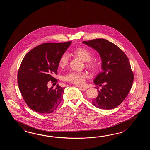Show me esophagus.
<instances>
[{"label":"esophagus","instance_id":"esophagus-1","mask_svg":"<svg viewBox=\"0 0 150 150\" xmlns=\"http://www.w3.org/2000/svg\"><path fill=\"white\" fill-rule=\"evenodd\" d=\"M78 87L80 89L82 90V91H86L87 90V87H82V86H78Z\"/></svg>","mask_w":150,"mask_h":150}]
</instances>
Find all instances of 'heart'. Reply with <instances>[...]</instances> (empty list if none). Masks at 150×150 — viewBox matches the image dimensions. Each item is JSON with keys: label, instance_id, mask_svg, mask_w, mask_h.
I'll return each mask as SVG.
<instances>
[{"label": "heart", "instance_id": "1", "mask_svg": "<svg viewBox=\"0 0 150 150\" xmlns=\"http://www.w3.org/2000/svg\"><path fill=\"white\" fill-rule=\"evenodd\" d=\"M74 54L86 62V67L93 72L98 70L99 64L97 61L92 59L93 52L88 48L80 47L77 48L74 51ZM69 62V56L67 53H63L59 58L58 65L61 68L67 65ZM87 74L83 72H71L64 77L65 80L69 83H73L78 85H83L85 83Z\"/></svg>", "mask_w": 150, "mask_h": 150}]
</instances>
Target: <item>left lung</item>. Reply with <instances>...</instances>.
Here are the masks:
<instances>
[{
    "instance_id": "obj_1",
    "label": "left lung",
    "mask_w": 150,
    "mask_h": 150,
    "mask_svg": "<svg viewBox=\"0 0 150 150\" xmlns=\"http://www.w3.org/2000/svg\"><path fill=\"white\" fill-rule=\"evenodd\" d=\"M83 43L94 48L102 59V71L94 83L102 86L93 105L98 108L112 109L123 102L130 91L134 81L129 60L125 52L115 44L104 38H96Z\"/></svg>"
}]
</instances>
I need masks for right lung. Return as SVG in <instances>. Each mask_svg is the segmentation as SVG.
Masks as SVG:
<instances>
[{"instance_id": "add662e5", "label": "right lung", "mask_w": 150, "mask_h": 150, "mask_svg": "<svg viewBox=\"0 0 150 150\" xmlns=\"http://www.w3.org/2000/svg\"><path fill=\"white\" fill-rule=\"evenodd\" d=\"M71 41L45 43L25 54L18 72V83L23 99L29 107L41 114L52 113L63 100L65 88L57 85L48 89V83H57L58 61Z\"/></svg>"}]
</instances>
